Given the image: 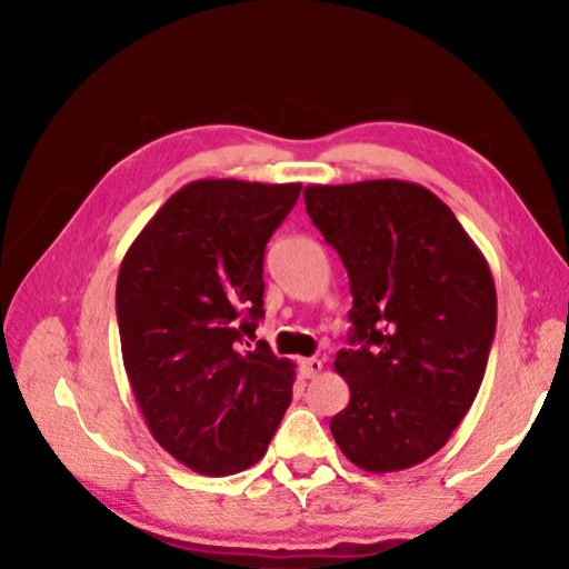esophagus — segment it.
Wrapping results in <instances>:
<instances>
[{
	"mask_svg": "<svg viewBox=\"0 0 569 569\" xmlns=\"http://www.w3.org/2000/svg\"><path fill=\"white\" fill-rule=\"evenodd\" d=\"M298 366H301V377L303 379H316L323 369V361L321 359H301V361H298Z\"/></svg>",
	"mask_w": 569,
	"mask_h": 569,
	"instance_id": "obj_1",
	"label": "esophagus"
}]
</instances>
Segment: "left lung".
<instances>
[{
    "mask_svg": "<svg viewBox=\"0 0 569 569\" xmlns=\"http://www.w3.org/2000/svg\"><path fill=\"white\" fill-rule=\"evenodd\" d=\"M303 200L353 296V349L333 361L351 391L331 419L336 445L373 475L421 465L447 445L485 379L497 329L487 258L417 182L308 186Z\"/></svg>",
    "mask_w": 569,
    "mask_h": 569,
    "instance_id": "1",
    "label": "left lung"
}]
</instances>
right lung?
<instances>
[{"label": "right lung", "instance_id": "1", "mask_svg": "<svg viewBox=\"0 0 569 569\" xmlns=\"http://www.w3.org/2000/svg\"><path fill=\"white\" fill-rule=\"evenodd\" d=\"M301 182L192 180L166 200L118 273L122 361L158 445L198 475L266 455L291 403L293 363L266 341L263 253Z\"/></svg>", "mask_w": 569, "mask_h": 569}]
</instances>
